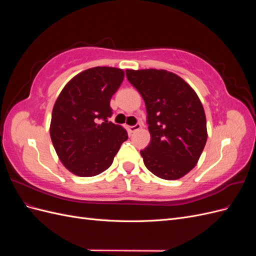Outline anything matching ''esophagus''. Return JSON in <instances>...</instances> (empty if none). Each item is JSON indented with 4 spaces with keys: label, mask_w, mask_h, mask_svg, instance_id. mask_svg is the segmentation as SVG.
Wrapping results in <instances>:
<instances>
[{
    "label": "esophagus",
    "mask_w": 256,
    "mask_h": 256,
    "mask_svg": "<svg viewBox=\"0 0 256 256\" xmlns=\"http://www.w3.org/2000/svg\"><path fill=\"white\" fill-rule=\"evenodd\" d=\"M142 126H141V124H136V125H134V126H129L128 127V129H129V131L130 132H134V131H136V130H138L140 129Z\"/></svg>",
    "instance_id": "obj_1"
}]
</instances>
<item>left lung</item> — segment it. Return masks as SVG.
Segmentation results:
<instances>
[{
	"mask_svg": "<svg viewBox=\"0 0 256 256\" xmlns=\"http://www.w3.org/2000/svg\"><path fill=\"white\" fill-rule=\"evenodd\" d=\"M126 76L146 106L150 143L140 152L145 166L162 180L184 176L207 141L206 116L196 92L180 76L162 69H127Z\"/></svg>",
	"mask_w": 256,
	"mask_h": 256,
	"instance_id": "left-lung-1",
	"label": "left lung"
}]
</instances>
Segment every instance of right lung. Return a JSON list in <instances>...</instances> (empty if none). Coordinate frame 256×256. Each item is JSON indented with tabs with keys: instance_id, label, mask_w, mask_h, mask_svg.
<instances>
[{
	"instance_id": "obj_1",
	"label": "right lung",
	"mask_w": 256,
	"mask_h": 256,
	"mask_svg": "<svg viewBox=\"0 0 256 256\" xmlns=\"http://www.w3.org/2000/svg\"><path fill=\"white\" fill-rule=\"evenodd\" d=\"M114 67H94L76 74L53 106L50 136L62 164L76 176L90 177L112 164L127 131L108 122L112 96L124 80Z\"/></svg>"
}]
</instances>
